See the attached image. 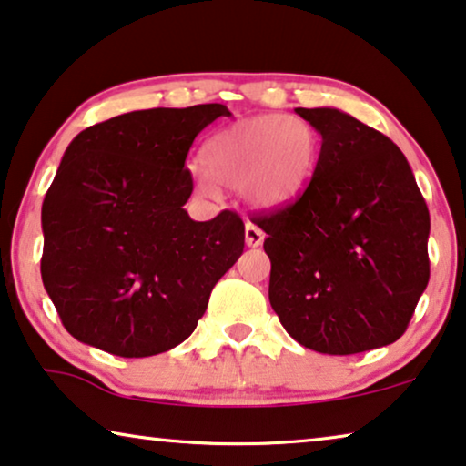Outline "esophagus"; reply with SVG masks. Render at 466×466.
Returning a JSON list of instances; mask_svg holds the SVG:
<instances>
[{"instance_id":"34e87169","label":"esophagus","mask_w":466,"mask_h":466,"mask_svg":"<svg viewBox=\"0 0 466 466\" xmlns=\"http://www.w3.org/2000/svg\"><path fill=\"white\" fill-rule=\"evenodd\" d=\"M245 240H247V247H259L263 242V232L255 224H247Z\"/></svg>"}]
</instances>
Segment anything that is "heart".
Returning <instances> with one entry per match:
<instances>
[{
	"label": "heart",
	"instance_id": "b5f03b06",
	"mask_svg": "<svg viewBox=\"0 0 466 466\" xmlns=\"http://www.w3.org/2000/svg\"><path fill=\"white\" fill-rule=\"evenodd\" d=\"M320 136L297 115H261L218 131L203 148L205 171H197L205 190L213 182L242 188L261 209H278L299 197L314 176Z\"/></svg>",
	"mask_w": 466,
	"mask_h": 466
}]
</instances>
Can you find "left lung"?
<instances>
[{
	"label": "left lung",
	"instance_id": "left-lung-1",
	"mask_svg": "<svg viewBox=\"0 0 466 466\" xmlns=\"http://www.w3.org/2000/svg\"><path fill=\"white\" fill-rule=\"evenodd\" d=\"M322 136L308 188L259 213L269 303L297 343L329 356L404 335L429 282L431 219L404 152L337 108H295Z\"/></svg>",
	"mask_w": 466,
	"mask_h": 466
}]
</instances>
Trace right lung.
Here are the masks:
<instances>
[{
  "label": "right lung",
  "instance_id": "1",
  "mask_svg": "<svg viewBox=\"0 0 466 466\" xmlns=\"http://www.w3.org/2000/svg\"><path fill=\"white\" fill-rule=\"evenodd\" d=\"M224 104L134 110L83 129L41 207V280L81 343L121 358L192 335L211 290L245 248L234 211L194 221L186 157Z\"/></svg>",
  "mask_w": 466,
  "mask_h": 466
}]
</instances>
